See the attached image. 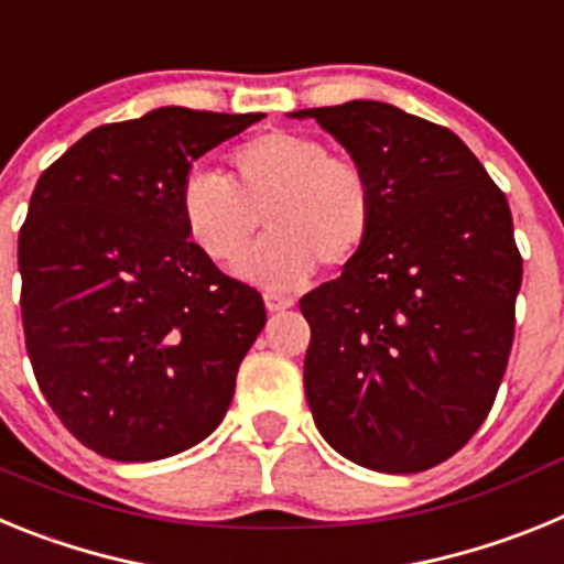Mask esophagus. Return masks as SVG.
<instances>
[{
	"mask_svg": "<svg viewBox=\"0 0 564 564\" xmlns=\"http://www.w3.org/2000/svg\"><path fill=\"white\" fill-rule=\"evenodd\" d=\"M265 307H268V311H271V313L288 311V307H293V299L279 296V293H265Z\"/></svg>",
	"mask_w": 564,
	"mask_h": 564,
	"instance_id": "34e87169",
	"label": "esophagus"
}]
</instances>
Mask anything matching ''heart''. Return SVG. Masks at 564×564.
<instances>
[{
	"label": "heart",
	"instance_id": "obj_1",
	"mask_svg": "<svg viewBox=\"0 0 564 564\" xmlns=\"http://www.w3.org/2000/svg\"><path fill=\"white\" fill-rule=\"evenodd\" d=\"M231 181L212 169L183 177L177 206L188 239L214 262H234L259 231L268 237L237 265V276L273 293L296 291L318 262L341 268L361 253L376 223V188L356 161L325 143L265 132L231 152Z\"/></svg>",
	"mask_w": 564,
	"mask_h": 564
}]
</instances>
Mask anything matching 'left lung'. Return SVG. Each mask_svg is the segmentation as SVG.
Here are the masks:
<instances>
[{"label":"left lung","mask_w":564,"mask_h":564,"mask_svg":"<svg viewBox=\"0 0 564 564\" xmlns=\"http://www.w3.org/2000/svg\"><path fill=\"white\" fill-rule=\"evenodd\" d=\"M376 188L370 239L302 296L305 395L338 455L415 475L480 430L514 341L522 257L506 194L452 129L381 101L299 109Z\"/></svg>","instance_id":"8db88e82"}]
</instances>
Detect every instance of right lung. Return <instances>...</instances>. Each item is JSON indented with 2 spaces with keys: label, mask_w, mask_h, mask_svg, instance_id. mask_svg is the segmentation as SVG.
Here are the masks:
<instances>
[{
  "label": "right lung",
  "mask_w": 564,
  "mask_h": 564,
  "mask_svg": "<svg viewBox=\"0 0 564 564\" xmlns=\"http://www.w3.org/2000/svg\"><path fill=\"white\" fill-rule=\"evenodd\" d=\"M259 118L152 109L87 132L33 188L24 344L58 421L101 457H172L226 417L265 302L188 239L177 194L197 158Z\"/></svg>",
  "instance_id": "right-lung-1"
}]
</instances>
